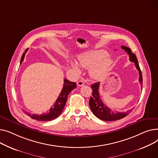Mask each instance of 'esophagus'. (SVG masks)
Wrapping results in <instances>:
<instances>
[{
  "instance_id": "esophagus-1",
  "label": "esophagus",
  "mask_w": 158,
  "mask_h": 158,
  "mask_svg": "<svg viewBox=\"0 0 158 158\" xmlns=\"http://www.w3.org/2000/svg\"><path fill=\"white\" fill-rule=\"evenodd\" d=\"M83 85H84V82H83V81H82V80H79V81L77 82V85L79 86V87L83 86Z\"/></svg>"
}]
</instances>
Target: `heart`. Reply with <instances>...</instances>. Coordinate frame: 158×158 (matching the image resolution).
<instances>
[{
    "instance_id": "b5f03b06",
    "label": "heart",
    "mask_w": 158,
    "mask_h": 158,
    "mask_svg": "<svg viewBox=\"0 0 158 158\" xmlns=\"http://www.w3.org/2000/svg\"><path fill=\"white\" fill-rule=\"evenodd\" d=\"M104 50H90L80 54L78 62L71 60L70 65L77 73H80V67L89 68V76L92 79L98 80L105 75L112 66V60Z\"/></svg>"
}]
</instances>
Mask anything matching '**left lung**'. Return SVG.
<instances>
[{
    "instance_id": "obj_1",
    "label": "left lung",
    "mask_w": 158,
    "mask_h": 158,
    "mask_svg": "<svg viewBox=\"0 0 158 158\" xmlns=\"http://www.w3.org/2000/svg\"><path fill=\"white\" fill-rule=\"evenodd\" d=\"M121 48L128 53L130 61L135 63V66L139 72V81H140V84L142 85L143 80L142 71L140 66H139L135 54L133 53L131 49L126 47V46H122ZM99 84L100 82H96L94 84L91 85V88L92 89V96L90 97L89 100V106L92 112H93L95 116L101 120H105V121H114V120H119L125 117L131 112L132 110H130L126 112H116L107 107L100 98L99 92Z\"/></svg>"
}]
</instances>
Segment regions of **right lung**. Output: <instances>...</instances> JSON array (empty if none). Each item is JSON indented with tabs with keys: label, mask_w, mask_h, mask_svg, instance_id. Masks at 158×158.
Returning <instances> with one entry per match:
<instances>
[{
	"label": "right lung",
	"mask_w": 158,
	"mask_h": 158,
	"mask_svg": "<svg viewBox=\"0 0 158 158\" xmlns=\"http://www.w3.org/2000/svg\"><path fill=\"white\" fill-rule=\"evenodd\" d=\"M27 48L25 50L24 53H23L20 64L22 63L23 61L26 52L28 51ZM77 87V84L75 82H71L67 79L64 80V86L61 90L60 94H59L57 99L55 101V103H54L53 106L52 107L48 112L46 114H43L41 115H37V114H31L29 112H27L25 111H23L25 114H26L28 116L31 117L33 119H35L37 120H40V121H50V120H53L59 117L61 113L62 112V110L65 106V105L66 103L68 96L71 91L75 89Z\"/></svg>",
	"instance_id": "1"
}]
</instances>
